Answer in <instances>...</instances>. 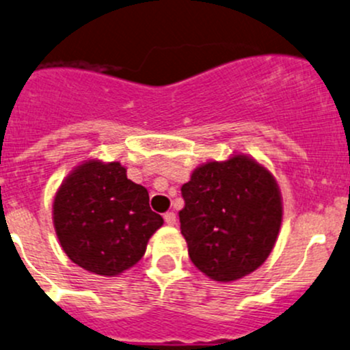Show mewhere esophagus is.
<instances>
[{
    "instance_id": "obj_1",
    "label": "esophagus",
    "mask_w": 350,
    "mask_h": 350,
    "mask_svg": "<svg viewBox=\"0 0 350 350\" xmlns=\"http://www.w3.org/2000/svg\"><path fill=\"white\" fill-rule=\"evenodd\" d=\"M163 219H165V221H167L168 225H172V227H174V225L176 224V215L174 212H167L163 215Z\"/></svg>"
}]
</instances>
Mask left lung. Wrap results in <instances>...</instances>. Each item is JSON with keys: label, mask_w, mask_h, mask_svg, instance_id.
Returning <instances> with one entry per match:
<instances>
[{"label": "left lung", "mask_w": 350, "mask_h": 350, "mask_svg": "<svg viewBox=\"0 0 350 350\" xmlns=\"http://www.w3.org/2000/svg\"><path fill=\"white\" fill-rule=\"evenodd\" d=\"M180 230L190 260L217 282L257 270L272 252L282 224V195L269 170L247 155L206 161L182 187Z\"/></svg>", "instance_id": "left-lung-1"}]
</instances>
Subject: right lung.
<instances>
[{"label": "right lung", "instance_id": "1", "mask_svg": "<svg viewBox=\"0 0 350 350\" xmlns=\"http://www.w3.org/2000/svg\"><path fill=\"white\" fill-rule=\"evenodd\" d=\"M53 224L75 264L115 277L144 257L163 219L150 208L145 187L126 178L118 161L86 160L56 191Z\"/></svg>", "mask_w": 350, "mask_h": 350}]
</instances>
